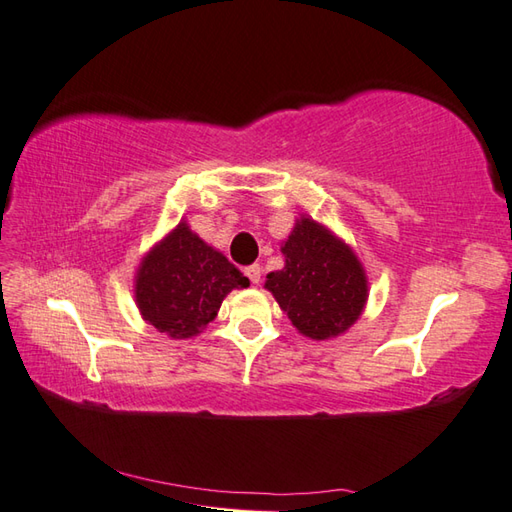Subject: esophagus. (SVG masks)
I'll use <instances>...</instances> for the list:
<instances>
[{"label":"esophagus","mask_w":512,"mask_h":512,"mask_svg":"<svg viewBox=\"0 0 512 512\" xmlns=\"http://www.w3.org/2000/svg\"><path fill=\"white\" fill-rule=\"evenodd\" d=\"M244 275L250 279V284H259V279H262V268H259V264L246 266L244 268Z\"/></svg>","instance_id":"obj_1"}]
</instances>
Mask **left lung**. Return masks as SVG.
Returning <instances> with one entry per match:
<instances>
[{"instance_id": "obj_1", "label": "left lung", "mask_w": 512, "mask_h": 512, "mask_svg": "<svg viewBox=\"0 0 512 512\" xmlns=\"http://www.w3.org/2000/svg\"><path fill=\"white\" fill-rule=\"evenodd\" d=\"M281 253L286 264L266 275L264 288L299 334L330 341L361 319L369 286L350 244L310 215H299Z\"/></svg>"}]
</instances>
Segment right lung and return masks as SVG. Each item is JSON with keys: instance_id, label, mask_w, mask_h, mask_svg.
<instances>
[{"instance_id": "add662e5", "label": "right lung", "mask_w": 512, "mask_h": 512, "mask_svg": "<svg viewBox=\"0 0 512 512\" xmlns=\"http://www.w3.org/2000/svg\"><path fill=\"white\" fill-rule=\"evenodd\" d=\"M246 286L239 268L180 220L140 259L134 299L140 317L158 332L193 339L217 317L228 292Z\"/></svg>"}]
</instances>
